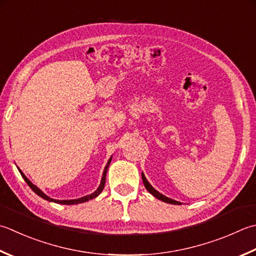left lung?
<instances>
[{
    "label": "left lung",
    "mask_w": 256,
    "mask_h": 256,
    "mask_svg": "<svg viewBox=\"0 0 256 256\" xmlns=\"http://www.w3.org/2000/svg\"><path fill=\"white\" fill-rule=\"evenodd\" d=\"M142 180H143V183H144V186H145V188H146L148 191L150 193H151L152 195H154V196L156 198L161 200V201H163V202L170 203V204H181V203L178 202V201H174V200H172V198H166V196H164L163 194L158 193V192L156 191V190H154V188H152V185L148 182V180H146V178H145V176H144V174H143V173H142Z\"/></svg>",
    "instance_id": "left-lung-1"
}]
</instances>
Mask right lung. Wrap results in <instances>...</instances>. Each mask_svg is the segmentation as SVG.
I'll list each match as a JSON object with an SVG mask.
<instances>
[{
  "mask_svg": "<svg viewBox=\"0 0 256 256\" xmlns=\"http://www.w3.org/2000/svg\"><path fill=\"white\" fill-rule=\"evenodd\" d=\"M111 160H112V158L108 160V164H106V166H105V168H104V172H103V176H102V181H101V184H100V186H98V188L96 190V191H95L94 193H92V194H90V195H86V196H83V198H78V200H63V201H60V200H54V198H48V195H45L41 190H40L38 188H36L34 184H32L31 183V181H30V180H28V178L25 176V175L20 171V173H21V175L23 176V178H24V181L28 183V185L30 188H31L33 191L36 193L38 196H41L42 198H44V200H46V201H50V202H54V203H58V204H66V205H72V204H78V203H83V202H88V200H92V198H96L98 195L101 193L102 191H103V188H104V185H105V180H106V172H108V165H110V163H111Z\"/></svg>",
  "mask_w": 256,
  "mask_h": 256,
  "instance_id": "obj_1",
  "label": "right lung"
}]
</instances>
